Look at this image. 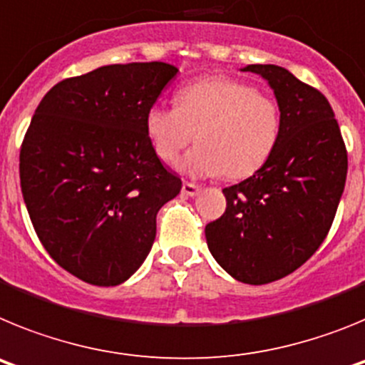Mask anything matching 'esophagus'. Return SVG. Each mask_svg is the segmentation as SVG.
Returning a JSON list of instances; mask_svg holds the SVG:
<instances>
[{
    "label": "esophagus",
    "mask_w": 365,
    "mask_h": 365,
    "mask_svg": "<svg viewBox=\"0 0 365 365\" xmlns=\"http://www.w3.org/2000/svg\"><path fill=\"white\" fill-rule=\"evenodd\" d=\"M199 192H201V186L195 185V182H188V180H185V182H182V195L193 197V195H197Z\"/></svg>",
    "instance_id": "34e87169"
}]
</instances>
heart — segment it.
I'll return each mask as SVG.
<instances>
[{"instance_id":"obj_1","label":"heart","mask_w":365,"mask_h":365,"mask_svg":"<svg viewBox=\"0 0 365 365\" xmlns=\"http://www.w3.org/2000/svg\"><path fill=\"white\" fill-rule=\"evenodd\" d=\"M278 102L234 78H201L180 87L175 106H153L146 133L160 160L172 163L192 140L180 166L197 175L243 179L257 172L278 144Z\"/></svg>"}]
</instances>
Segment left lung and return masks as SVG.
<instances>
[{
  "instance_id": "obj_1",
  "label": "left lung",
  "mask_w": 365,
  "mask_h": 365,
  "mask_svg": "<svg viewBox=\"0 0 365 365\" xmlns=\"http://www.w3.org/2000/svg\"><path fill=\"white\" fill-rule=\"evenodd\" d=\"M278 98L282 131L252 177L222 190L227 210L205 228L219 265L265 285L294 272L327 237L347 177V150L329 100L278 66H247Z\"/></svg>"
}]
</instances>
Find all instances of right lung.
<instances>
[{"label": "right lung", "mask_w": 365, "mask_h": 365, "mask_svg": "<svg viewBox=\"0 0 365 365\" xmlns=\"http://www.w3.org/2000/svg\"><path fill=\"white\" fill-rule=\"evenodd\" d=\"M175 74L164 62L98 67L58 82L32 117L19 150L24 201L45 250L82 282L130 278L182 188L146 133L148 109Z\"/></svg>", "instance_id": "right-lung-1"}]
</instances>
